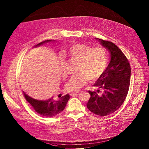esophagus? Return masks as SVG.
Returning <instances> with one entry per match:
<instances>
[{"label":"esophagus","mask_w":149,"mask_h":149,"mask_svg":"<svg viewBox=\"0 0 149 149\" xmlns=\"http://www.w3.org/2000/svg\"><path fill=\"white\" fill-rule=\"evenodd\" d=\"M79 92V91H75V92H73V93H71V94H70V95H71V96H73V95H75V94H77V93H78Z\"/></svg>","instance_id":"34e87169"}]
</instances>
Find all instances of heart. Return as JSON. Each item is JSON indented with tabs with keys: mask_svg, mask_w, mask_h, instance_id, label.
<instances>
[{
	"mask_svg": "<svg viewBox=\"0 0 149 149\" xmlns=\"http://www.w3.org/2000/svg\"><path fill=\"white\" fill-rule=\"evenodd\" d=\"M67 53L79 61V73L72 75L66 85V89L69 91H78L86 85L90 79L97 80L106 67L107 54L102 47H91L88 44L77 43L70 47ZM59 68L62 73L65 74V70L61 59Z\"/></svg>",
	"mask_w": 149,
	"mask_h": 149,
	"instance_id": "b5f03b06",
	"label": "heart"
}]
</instances>
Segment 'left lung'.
Returning a JSON list of instances; mask_svg holds the SVG:
<instances>
[{"label": "left lung", "instance_id": "1", "mask_svg": "<svg viewBox=\"0 0 149 149\" xmlns=\"http://www.w3.org/2000/svg\"><path fill=\"white\" fill-rule=\"evenodd\" d=\"M98 39L111 54L107 69L93 85L98 89L89 90L91 97L87 107L93 113L105 116L116 111L127 95L131 77V66L119 47L109 41Z\"/></svg>", "mask_w": 149, "mask_h": 149}]
</instances>
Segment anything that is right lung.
<instances>
[{
  "label": "right lung",
  "mask_w": 149,
  "mask_h": 149,
  "mask_svg": "<svg viewBox=\"0 0 149 149\" xmlns=\"http://www.w3.org/2000/svg\"><path fill=\"white\" fill-rule=\"evenodd\" d=\"M52 41L54 40H45L38 44L36 47ZM23 94L25 99L30 104L34 110L42 117L45 118L54 117L59 114L64 109L66 104L70 99V95L66 94L64 96H62L59 100H54L53 97L46 100H38L32 98L24 91H23Z\"/></svg>",
  "instance_id": "add662e5"
}]
</instances>
